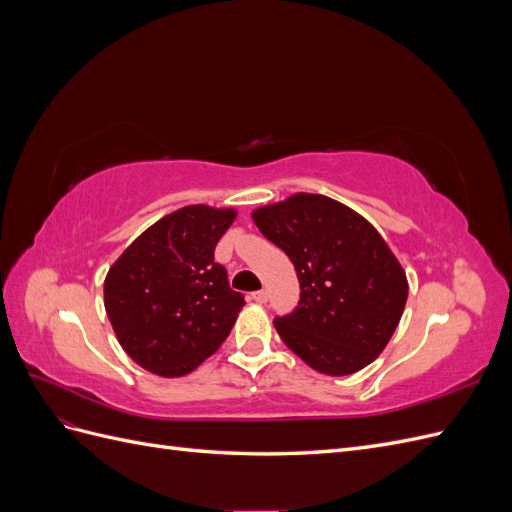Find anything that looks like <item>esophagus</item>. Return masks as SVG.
I'll return each mask as SVG.
<instances>
[{
    "mask_svg": "<svg viewBox=\"0 0 512 512\" xmlns=\"http://www.w3.org/2000/svg\"><path fill=\"white\" fill-rule=\"evenodd\" d=\"M252 299H254L256 303H267L269 294H267V290H256V292H252Z\"/></svg>",
    "mask_w": 512,
    "mask_h": 512,
    "instance_id": "obj_1",
    "label": "esophagus"
}]
</instances>
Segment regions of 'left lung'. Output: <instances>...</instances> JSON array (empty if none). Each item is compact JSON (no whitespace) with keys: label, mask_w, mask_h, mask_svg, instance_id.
<instances>
[{"label":"left lung","mask_w":512,"mask_h":512,"mask_svg":"<svg viewBox=\"0 0 512 512\" xmlns=\"http://www.w3.org/2000/svg\"><path fill=\"white\" fill-rule=\"evenodd\" d=\"M258 230L292 260L299 303L273 324L320 374L348 376L389 344L408 280L389 245L359 213L320 194H294L254 211Z\"/></svg>","instance_id":"obj_1"}]
</instances>
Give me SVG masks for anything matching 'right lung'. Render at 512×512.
<instances>
[{"mask_svg": "<svg viewBox=\"0 0 512 512\" xmlns=\"http://www.w3.org/2000/svg\"><path fill=\"white\" fill-rule=\"evenodd\" d=\"M232 209L190 205L149 226L104 280V307L121 348L164 378L190 374L222 346L245 299L213 260Z\"/></svg>", "mask_w": 512, "mask_h": 512, "instance_id": "obj_1", "label": "right lung"}]
</instances>
